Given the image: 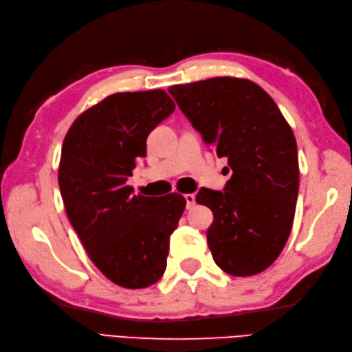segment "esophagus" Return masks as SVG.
<instances>
[{"instance_id": "esophagus-1", "label": "esophagus", "mask_w": 352, "mask_h": 352, "mask_svg": "<svg viewBox=\"0 0 352 352\" xmlns=\"http://www.w3.org/2000/svg\"><path fill=\"white\" fill-rule=\"evenodd\" d=\"M185 199H186V208H192L195 206V195L194 194H186L185 195Z\"/></svg>"}]
</instances>
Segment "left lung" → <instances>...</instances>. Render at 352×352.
<instances>
[{
  "label": "left lung",
  "instance_id": "1",
  "mask_svg": "<svg viewBox=\"0 0 352 352\" xmlns=\"http://www.w3.org/2000/svg\"><path fill=\"white\" fill-rule=\"evenodd\" d=\"M168 92L232 170L223 192L202 188L197 195L214 216L207 230L212 258L239 278L264 272L280 255L295 216L300 168L289 123L250 79L211 78Z\"/></svg>",
  "mask_w": 352,
  "mask_h": 352
}]
</instances>
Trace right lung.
<instances>
[{"instance_id":"obj_1","label":"right lung","mask_w":352,"mask_h":352,"mask_svg":"<svg viewBox=\"0 0 352 352\" xmlns=\"http://www.w3.org/2000/svg\"><path fill=\"white\" fill-rule=\"evenodd\" d=\"M173 110L163 89L117 92L79 114L63 142L58 185L67 217L91 261L126 289L162 278L186 207L180 194L133 195L126 184L148 135Z\"/></svg>"}]
</instances>
